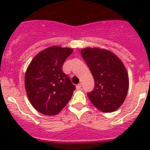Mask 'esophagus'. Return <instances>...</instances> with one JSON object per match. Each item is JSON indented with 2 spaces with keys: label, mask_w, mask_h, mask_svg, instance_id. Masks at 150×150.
Here are the masks:
<instances>
[{
  "label": "esophagus",
  "mask_w": 150,
  "mask_h": 150,
  "mask_svg": "<svg viewBox=\"0 0 150 150\" xmlns=\"http://www.w3.org/2000/svg\"><path fill=\"white\" fill-rule=\"evenodd\" d=\"M82 88V84L76 85V89H80Z\"/></svg>",
  "instance_id": "34e87169"
}]
</instances>
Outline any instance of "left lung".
<instances>
[{
	"label": "left lung",
	"mask_w": 150,
	"mask_h": 150,
	"mask_svg": "<svg viewBox=\"0 0 150 150\" xmlns=\"http://www.w3.org/2000/svg\"><path fill=\"white\" fill-rule=\"evenodd\" d=\"M82 57L95 80L88 97L102 112L115 111L121 107L128 90V75L123 62L111 51L99 47L84 48Z\"/></svg>",
	"instance_id": "left-lung-1"
}]
</instances>
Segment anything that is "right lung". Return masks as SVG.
I'll return each instance as SVG.
<instances>
[{"mask_svg":"<svg viewBox=\"0 0 150 150\" xmlns=\"http://www.w3.org/2000/svg\"><path fill=\"white\" fill-rule=\"evenodd\" d=\"M73 49L51 46L37 54L25 75V88L33 107L41 114L56 115L72 96L75 86L62 66Z\"/></svg>","mask_w":150,"mask_h":150,"instance_id":"1","label":"right lung"}]
</instances>
